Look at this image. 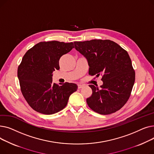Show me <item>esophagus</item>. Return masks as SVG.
I'll use <instances>...</instances> for the list:
<instances>
[{"instance_id": "1", "label": "esophagus", "mask_w": 154, "mask_h": 154, "mask_svg": "<svg viewBox=\"0 0 154 154\" xmlns=\"http://www.w3.org/2000/svg\"><path fill=\"white\" fill-rule=\"evenodd\" d=\"M82 87H83V85H81V84H78V88H82Z\"/></svg>"}]
</instances>
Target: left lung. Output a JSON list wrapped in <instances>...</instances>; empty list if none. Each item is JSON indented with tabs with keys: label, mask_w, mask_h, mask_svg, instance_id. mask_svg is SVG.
Masks as SVG:
<instances>
[{
	"label": "left lung",
	"mask_w": 154,
	"mask_h": 154,
	"mask_svg": "<svg viewBox=\"0 0 154 154\" xmlns=\"http://www.w3.org/2000/svg\"><path fill=\"white\" fill-rule=\"evenodd\" d=\"M75 49L87 59L91 75L102 76L100 88L89 85L92 95L87 103L92 110L108 115L126 103L135 82V74L127 52L110 40L74 42Z\"/></svg>",
	"instance_id": "8db88e82"
}]
</instances>
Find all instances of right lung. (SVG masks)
I'll use <instances>...</instances> for the list:
<instances>
[{
	"label": "right lung",
	"instance_id": "right-lung-1",
	"mask_svg": "<svg viewBox=\"0 0 154 154\" xmlns=\"http://www.w3.org/2000/svg\"><path fill=\"white\" fill-rule=\"evenodd\" d=\"M74 47L73 42H41L23 55L17 77L23 96L36 112L51 115L62 110L77 90L75 84L52 82V72L60 69V58Z\"/></svg>",
	"mask_w": 154,
	"mask_h": 154
}]
</instances>
